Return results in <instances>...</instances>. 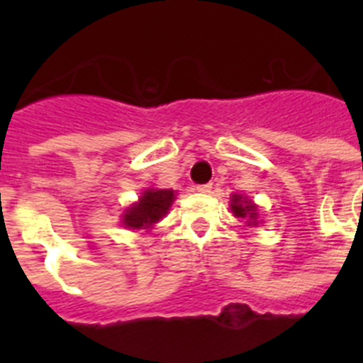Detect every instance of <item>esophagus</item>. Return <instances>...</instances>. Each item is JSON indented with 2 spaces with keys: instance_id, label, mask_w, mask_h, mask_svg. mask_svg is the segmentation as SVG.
<instances>
[{
  "instance_id": "esophagus-1",
  "label": "esophagus",
  "mask_w": 363,
  "mask_h": 363,
  "mask_svg": "<svg viewBox=\"0 0 363 363\" xmlns=\"http://www.w3.org/2000/svg\"><path fill=\"white\" fill-rule=\"evenodd\" d=\"M198 192H203V194H207V192L213 191V184H203V185H198L196 187Z\"/></svg>"
}]
</instances>
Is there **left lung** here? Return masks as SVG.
I'll use <instances>...</instances> for the list:
<instances>
[{"label": "left lung", "mask_w": 363, "mask_h": 363, "mask_svg": "<svg viewBox=\"0 0 363 363\" xmlns=\"http://www.w3.org/2000/svg\"><path fill=\"white\" fill-rule=\"evenodd\" d=\"M230 211L236 218H245L247 225H258V207L243 194H233L230 196Z\"/></svg>", "instance_id": "obj_1"}]
</instances>
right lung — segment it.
Returning a JSON list of instances; mask_svg holds the SVG:
<instances>
[{"mask_svg": "<svg viewBox=\"0 0 363 363\" xmlns=\"http://www.w3.org/2000/svg\"><path fill=\"white\" fill-rule=\"evenodd\" d=\"M174 194L171 189H147L140 200L125 211L121 223L133 230L152 229L154 223H158L169 213Z\"/></svg>", "mask_w": 363, "mask_h": 363, "instance_id": "right-lung-1", "label": "right lung"}]
</instances>
